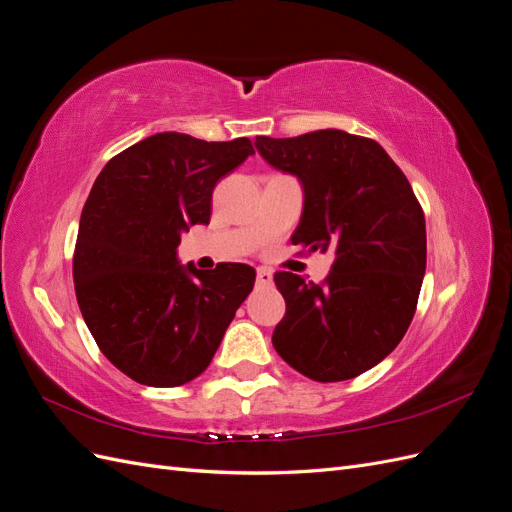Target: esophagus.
<instances>
[{
    "instance_id": "1",
    "label": "esophagus",
    "mask_w": 512,
    "mask_h": 512,
    "mask_svg": "<svg viewBox=\"0 0 512 512\" xmlns=\"http://www.w3.org/2000/svg\"><path fill=\"white\" fill-rule=\"evenodd\" d=\"M271 282H273L271 269L260 267V269L256 271V284H258V286H271Z\"/></svg>"
}]
</instances>
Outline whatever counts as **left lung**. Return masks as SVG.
I'll use <instances>...</instances> for the list:
<instances>
[{"mask_svg": "<svg viewBox=\"0 0 512 512\" xmlns=\"http://www.w3.org/2000/svg\"><path fill=\"white\" fill-rule=\"evenodd\" d=\"M256 149L303 185L292 245L335 256L322 284L273 275L286 301L273 346L316 382L361 376L406 335L423 286L425 215L412 185L376 141L344 130L258 136Z\"/></svg>", "mask_w": 512, "mask_h": 512, "instance_id": "8db88e82", "label": "left lung"}]
</instances>
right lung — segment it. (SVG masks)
Returning <instances> with one entry per match:
<instances>
[{
	"label": "right lung",
	"instance_id": "add662e5",
	"mask_svg": "<svg viewBox=\"0 0 512 512\" xmlns=\"http://www.w3.org/2000/svg\"><path fill=\"white\" fill-rule=\"evenodd\" d=\"M250 138L207 143L162 132L108 162L76 237V301L98 348L138 384L181 386L209 367L256 271L177 260L181 232L209 224L211 194L252 156Z\"/></svg>",
	"mask_w": 512,
	"mask_h": 512
}]
</instances>
